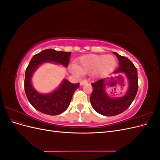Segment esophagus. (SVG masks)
Returning <instances> with one entry per match:
<instances>
[{
  "instance_id": "34e87169",
  "label": "esophagus",
  "mask_w": 160,
  "mask_h": 160,
  "mask_svg": "<svg viewBox=\"0 0 160 160\" xmlns=\"http://www.w3.org/2000/svg\"><path fill=\"white\" fill-rule=\"evenodd\" d=\"M86 83H88V81H87L86 80H82L81 82H80V85H83Z\"/></svg>"
}]
</instances>
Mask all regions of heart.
Masks as SVG:
<instances>
[{"instance_id":"b5f03b06","label":"heart","mask_w":160,"mask_h":160,"mask_svg":"<svg viewBox=\"0 0 160 160\" xmlns=\"http://www.w3.org/2000/svg\"><path fill=\"white\" fill-rule=\"evenodd\" d=\"M117 60L112 55L89 54L81 56L77 61V65H71V71L75 74L89 73L93 71L97 76L109 74L112 72Z\"/></svg>"}]
</instances>
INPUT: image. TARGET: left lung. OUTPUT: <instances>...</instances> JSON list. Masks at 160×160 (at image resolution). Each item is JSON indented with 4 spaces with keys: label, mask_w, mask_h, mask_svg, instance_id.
Listing matches in <instances>:
<instances>
[{
    "label": "left lung",
    "mask_w": 160,
    "mask_h": 160,
    "mask_svg": "<svg viewBox=\"0 0 160 160\" xmlns=\"http://www.w3.org/2000/svg\"><path fill=\"white\" fill-rule=\"evenodd\" d=\"M113 53L119 60V67L113 72V74H125L128 80L129 87L123 96L114 98L109 96L105 91V82L108 79H100L91 84L93 92L90 97V101L92 108L96 112L105 116H114L123 113L133 102L138 89L136 67L128 58L121 56L115 52ZM113 81L114 77H111L108 84L113 83Z\"/></svg>",
    "instance_id": "8db88e82"
}]
</instances>
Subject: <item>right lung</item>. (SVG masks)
Instances as JSON below:
<instances>
[{
  "label": "right lung",
  "mask_w": 160,
  "mask_h": 160,
  "mask_svg": "<svg viewBox=\"0 0 160 160\" xmlns=\"http://www.w3.org/2000/svg\"><path fill=\"white\" fill-rule=\"evenodd\" d=\"M71 52L57 51L52 49L43 50L35 55L27 67L25 78V91L30 103L40 112L49 115H59L68 108L79 83H72L64 79L59 88L49 93L42 94L33 88L31 79L33 73L42 63L52 62L68 67Z\"/></svg>",
  "instance_id": "right-lung-1"
}]
</instances>
